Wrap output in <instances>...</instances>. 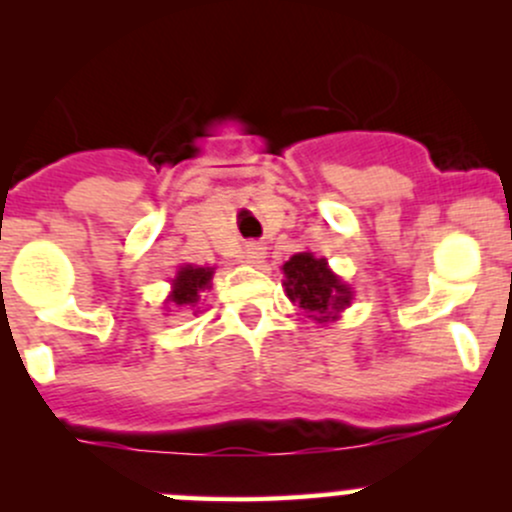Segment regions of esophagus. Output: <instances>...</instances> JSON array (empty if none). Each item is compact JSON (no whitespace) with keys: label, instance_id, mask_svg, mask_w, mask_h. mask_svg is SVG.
Instances as JSON below:
<instances>
[{"label":"esophagus","instance_id":"34e87169","mask_svg":"<svg viewBox=\"0 0 512 512\" xmlns=\"http://www.w3.org/2000/svg\"><path fill=\"white\" fill-rule=\"evenodd\" d=\"M245 257H247V262L257 265V262H262V257H265V247H262L260 242H252V245H247Z\"/></svg>","mask_w":512,"mask_h":512}]
</instances>
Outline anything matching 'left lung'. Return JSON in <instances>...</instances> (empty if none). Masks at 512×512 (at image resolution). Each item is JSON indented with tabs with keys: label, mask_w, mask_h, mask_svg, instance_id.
Instances as JSON below:
<instances>
[{
	"label": "left lung",
	"mask_w": 512,
	"mask_h": 512,
	"mask_svg": "<svg viewBox=\"0 0 512 512\" xmlns=\"http://www.w3.org/2000/svg\"><path fill=\"white\" fill-rule=\"evenodd\" d=\"M282 270L287 277V297L317 322L332 319L334 312L347 307L352 299V289L339 282L324 257H314L312 252H299V255L289 257Z\"/></svg>",
	"instance_id": "8db88e82"
}]
</instances>
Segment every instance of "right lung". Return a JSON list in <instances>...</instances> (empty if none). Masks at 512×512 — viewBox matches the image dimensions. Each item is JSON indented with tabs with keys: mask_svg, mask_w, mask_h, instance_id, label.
<instances>
[{
	"mask_svg": "<svg viewBox=\"0 0 512 512\" xmlns=\"http://www.w3.org/2000/svg\"><path fill=\"white\" fill-rule=\"evenodd\" d=\"M210 280H213V267H180L178 277L173 280L170 302H173L175 307H195L200 299V292H203L205 287H210Z\"/></svg>",
	"mask_w": 512,
	"mask_h": 512,
	"instance_id": "add662e5",
	"label": "right lung"
}]
</instances>
